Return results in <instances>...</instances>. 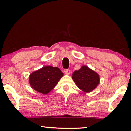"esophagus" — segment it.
I'll return each mask as SVG.
<instances>
[{
  "label": "esophagus",
  "instance_id": "obj_1",
  "mask_svg": "<svg viewBox=\"0 0 131 131\" xmlns=\"http://www.w3.org/2000/svg\"><path fill=\"white\" fill-rule=\"evenodd\" d=\"M64 72L66 73V74H70V70L69 69H66L65 70V71H64Z\"/></svg>",
  "mask_w": 131,
  "mask_h": 131
}]
</instances>
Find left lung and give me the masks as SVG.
<instances>
[{
    "label": "left lung",
    "instance_id": "8db88e82",
    "mask_svg": "<svg viewBox=\"0 0 131 131\" xmlns=\"http://www.w3.org/2000/svg\"><path fill=\"white\" fill-rule=\"evenodd\" d=\"M72 78L77 86L86 92L94 90L100 81L97 73L86 66H83L79 70L75 71L73 73Z\"/></svg>",
    "mask_w": 131,
    "mask_h": 131
}]
</instances>
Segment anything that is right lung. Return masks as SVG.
Instances as JSON below:
<instances>
[{"instance_id": "obj_1", "label": "right lung", "mask_w": 131, "mask_h": 131, "mask_svg": "<svg viewBox=\"0 0 131 131\" xmlns=\"http://www.w3.org/2000/svg\"><path fill=\"white\" fill-rule=\"evenodd\" d=\"M63 73L58 67L45 66L30 74L29 82L37 92L47 94L58 83Z\"/></svg>"}]
</instances>
